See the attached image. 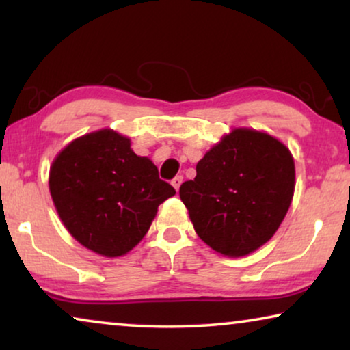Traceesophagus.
I'll use <instances>...</instances> for the list:
<instances>
[{
    "mask_svg": "<svg viewBox=\"0 0 350 350\" xmlns=\"http://www.w3.org/2000/svg\"><path fill=\"white\" fill-rule=\"evenodd\" d=\"M181 183H183V176L181 175H176L174 180H172V186H174V188L178 191L180 189V186H181Z\"/></svg>",
    "mask_w": 350,
    "mask_h": 350,
    "instance_id": "1",
    "label": "esophagus"
}]
</instances>
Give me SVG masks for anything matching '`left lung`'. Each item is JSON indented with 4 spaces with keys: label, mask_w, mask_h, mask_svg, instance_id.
Returning <instances> with one entry per match:
<instances>
[{
    "label": "left lung",
    "mask_w": 350,
    "mask_h": 350,
    "mask_svg": "<svg viewBox=\"0 0 350 350\" xmlns=\"http://www.w3.org/2000/svg\"><path fill=\"white\" fill-rule=\"evenodd\" d=\"M180 198L196 232L224 256H245L274 236L295 191L293 156L265 132L234 129L196 165Z\"/></svg>",
    "instance_id": "obj_1"
}]
</instances>
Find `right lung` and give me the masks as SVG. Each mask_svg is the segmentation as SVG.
Returning <instances> with one entry per match:
<instances>
[{"label":"right lung","mask_w":350,"mask_h":350,"mask_svg":"<svg viewBox=\"0 0 350 350\" xmlns=\"http://www.w3.org/2000/svg\"><path fill=\"white\" fill-rule=\"evenodd\" d=\"M49 189L68 232L102 256H122L145 237L175 194L148 157L111 129L76 138L52 162Z\"/></svg>","instance_id":"1"}]
</instances>
